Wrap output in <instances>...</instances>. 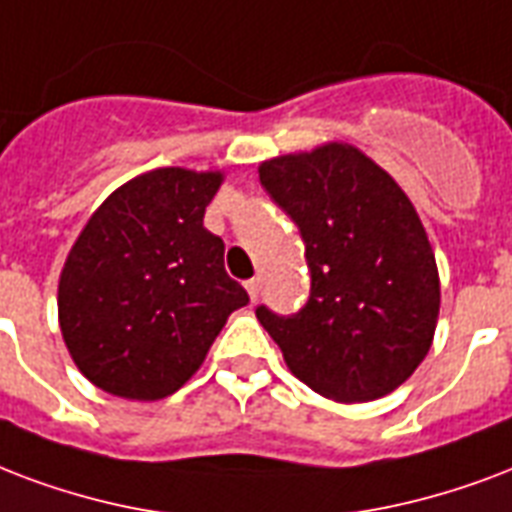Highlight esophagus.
<instances>
[{
	"label": "esophagus",
	"instance_id": "34e87169",
	"mask_svg": "<svg viewBox=\"0 0 512 512\" xmlns=\"http://www.w3.org/2000/svg\"><path fill=\"white\" fill-rule=\"evenodd\" d=\"M247 292H249V298L257 300V295H260V279H249Z\"/></svg>",
	"mask_w": 512,
	"mask_h": 512
}]
</instances>
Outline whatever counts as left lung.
Wrapping results in <instances>:
<instances>
[{
  "mask_svg": "<svg viewBox=\"0 0 512 512\" xmlns=\"http://www.w3.org/2000/svg\"><path fill=\"white\" fill-rule=\"evenodd\" d=\"M260 185L298 225L311 271L295 314L257 306L290 370L319 395L368 403L389 395L427 357L440 282L408 195L346 144L282 155Z\"/></svg>",
  "mask_w": 512,
  "mask_h": 512,
  "instance_id": "8db88e82",
  "label": "left lung"
}]
</instances>
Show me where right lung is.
Segmentation results:
<instances>
[{
    "mask_svg": "<svg viewBox=\"0 0 512 512\" xmlns=\"http://www.w3.org/2000/svg\"><path fill=\"white\" fill-rule=\"evenodd\" d=\"M222 174L155 169L117 187L74 241L58 322L85 378L128 400L177 392L249 295L204 228Z\"/></svg>",
    "mask_w": 512,
    "mask_h": 512,
    "instance_id": "1",
    "label": "right lung"
}]
</instances>
